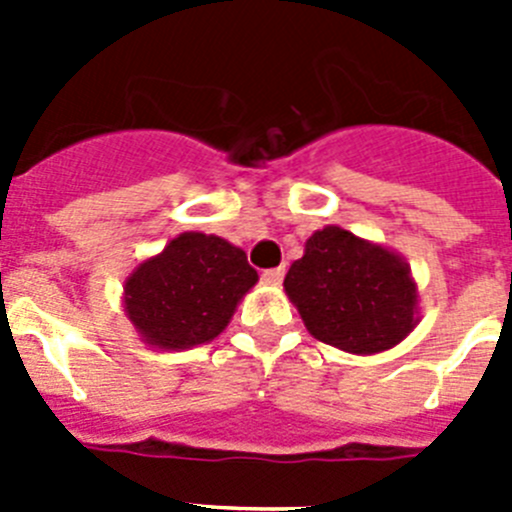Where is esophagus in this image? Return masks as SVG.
I'll return each instance as SVG.
<instances>
[{
	"mask_svg": "<svg viewBox=\"0 0 512 512\" xmlns=\"http://www.w3.org/2000/svg\"><path fill=\"white\" fill-rule=\"evenodd\" d=\"M261 279H264L266 284H279L284 279V266H277V269H266L261 271Z\"/></svg>",
	"mask_w": 512,
	"mask_h": 512,
	"instance_id": "esophagus-1",
	"label": "esophagus"
}]
</instances>
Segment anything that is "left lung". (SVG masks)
Returning a JSON list of instances; mask_svg holds the SVG:
<instances>
[{
  "instance_id": "1",
  "label": "left lung",
  "mask_w": 512,
  "mask_h": 512,
  "mask_svg": "<svg viewBox=\"0 0 512 512\" xmlns=\"http://www.w3.org/2000/svg\"><path fill=\"white\" fill-rule=\"evenodd\" d=\"M284 289L307 330L351 354H379L415 325V282L392 251L328 225L312 233Z\"/></svg>"
}]
</instances>
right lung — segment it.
I'll use <instances>...</instances> for the list:
<instances>
[{
    "instance_id": "right-lung-1",
    "label": "right lung",
    "mask_w": 512,
    "mask_h": 512,
    "mask_svg": "<svg viewBox=\"0 0 512 512\" xmlns=\"http://www.w3.org/2000/svg\"><path fill=\"white\" fill-rule=\"evenodd\" d=\"M259 274L217 235L182 233L125 282V312L151 346L189 348L223 333Z\"/></svg>"
}]
</instances>
